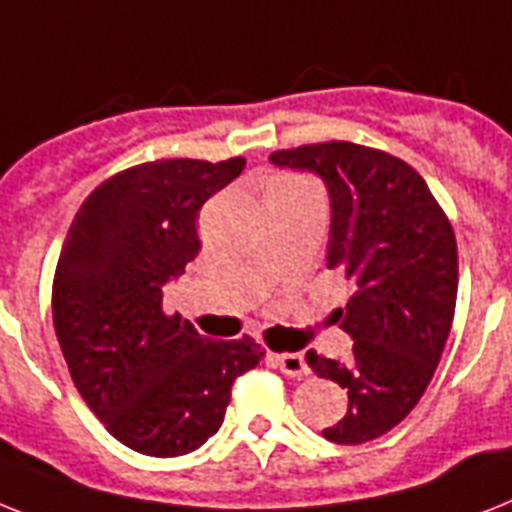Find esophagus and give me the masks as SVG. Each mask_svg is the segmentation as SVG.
<instances>
[{
    "mask_svg": "<svg viewBox=\"0 0 512 512\" xmlns=\"http://www.w3.org/2000/svg\"><path fill=\"white\" fill-rule=\"evenodd\" d=\"M273 363L281 373L286 376H294V378H302L307 376V363L305 357L299 355V352H284V355H273Z\"/></svg>",
    "mask_w": 512,
    "mask_h": 512,
    "instance_id": "34e87169",
    "label": "esophagus"
}]
</instances>
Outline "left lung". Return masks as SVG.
I'll return each instance as SVG.
<instances>
[{
    "mask_svg": "<svg viewBox=\"0 0 512 512\" xmlns=\"http://www.w3.org/2000/svg\"><path fill=\"white\" fill-rule=\"evenodd\" d=\"M270 162L321 176L331 197L326 265L355 284L336 310L355 344L350 363L310 350L307 365L350 397L323 436L371 442L418 405L439 365L458 299L455 231L418 170L381 149L323 141Z\"/></svg>",
    "mask_w": 512,
    "mask_h": 512,
    "instance_id": "1",
    "label": "left lung"
}]
</instances>
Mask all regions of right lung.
<instances>
[{
	"label": "right lung",
	"mask_w": 512,
	"mask_h": 512,
	"mask_svg": "<svg viewBox=\"0 0 512 512\" xmlns=\"http://www.w3.org/2000/svg\"><path fill=\"white\" fill-rule=\"evenodd\" d=\"M244 170L157 160L91 191L62 244L52 321L70 378L118 442L152 458L194 452L223 423L231 386L263 357L162 313V286L197 257V213Z\"/></svg>",
	"instance_id": "1"
}]
</instances>
